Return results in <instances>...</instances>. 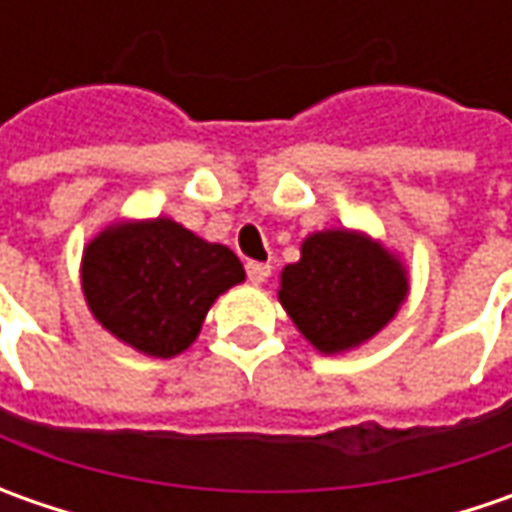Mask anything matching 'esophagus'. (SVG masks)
<instances>
[{"label":"esophagus","instance_id":"1","mask_svg":"<svg viewBox=\"0 0 512 512\" xmlns=\"http://www.w3.org/2000/svg\"><path fill=\"white\" fill-rule=\"evenodd\" d=\"M270 270H273V267L265 265V262H247V279H250L253 285H265L267 279H270Z\"/></svg>","mask_w":512,"mask_h":512}]
</instances>
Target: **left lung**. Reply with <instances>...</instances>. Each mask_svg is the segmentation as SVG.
Instances as JSON below:
<instances>
[{
	"label": "left lung",
	"instance_id": "1",
	"mask_svg": "<svg viewBox=\"0 0 512 512\" xmlns=\"http://www.w3.org/2000/svg\"><path fill=\"white\" fill-rule=\"evenodd\" d=\"M407 270L359 230H322L302 259L282 270L279 302L319 353L333 356L373 339L407 299Z\"/></svg>",
	"mask_w": 512,
	"mask_h": 512
}]
</instances>
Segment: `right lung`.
<instances>
[{"instance_id":"1","label":"right lung","mask_w":512,"mask_h":512,"mask_svg":"<svg viewBox=\"0 0 512 512\" xmlns=\"http://www.w3.org/2000/svg\"><path fill=\"white\" fill-rule=\"evenodd\" d=\"M239 282L245 267L230 247L165 216L108 225L82 253V293L96 322L156 359L196 342L210 305Z\"/></svg>"}]
</instances>
